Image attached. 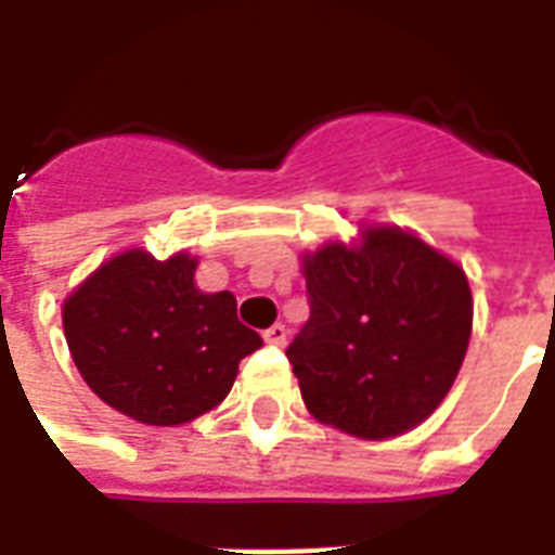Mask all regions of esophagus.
<instances>
[{
    "mask_svg": "<svg viewBox=\"0 0 555 555\" xmlns=\"http://www.w3.org/2000/svg\"><path fill=\"white\" fill-rule=\"evenodd\" d=\"M264 341L267 345H276V348H285L288 345V326L273 324L270 330H264Z\"/></svg>",
    "mask_w": 555,
    "mask_h": 555,
    "instance_id": "obj_1",
    "label": "esophagus"
}]
</instances>
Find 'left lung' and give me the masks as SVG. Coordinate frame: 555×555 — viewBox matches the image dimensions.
I'll list each match as a JSON object with an SVG mask.
<instances>
[{"instance_id":"1","label":"left lung","mask_w":555,"mask_h":555,"mask_svg":"<svg viewBox=\"0 0 555 555\" xmlns=\"http://www.w3.org/2000/svg\"><path fill=\"white\" fill-rule=\"evenodd\" d=\"M309 321L285 350L318 422L386 440L440 408L473 333L464 270L396 225L302 258Z\"/></svg>"}]
</instances>
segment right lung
<instances>
[{"instance_id":"add662e5","label":"right lung","mask_w":555,"mask_h":555,"mask_svg":"<svg viewBox=\"0 0 555 555\" xmlns=\"http://www.w3.org/2000/svg\"><path fill=\"white\" fill-rule=\"evenodd\" d=\"M195 258L127 249L65 300L62 321L82 380L145 425H183L231 392L261 336L237 321L229 291L195 288Z\"/></svg>"}]
</instances>
